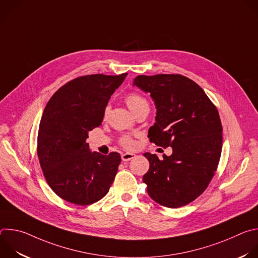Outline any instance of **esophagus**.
<instances>
[{"label": "esophagus", "instance_id": "esophagus-1", "mask_svg": "<svg viewBox=\"0 0 258 258\" xmlns=\"http://www.w3.org/2000/svg\"><path fill=\"white\" fill-rule=\"evenodd\" d=\"M135 156H136V155L133 154V153H123V154L121 155V159H122V161H130V160H132Z\"/></svg>", "mask_w": 258, "mask_h": 258}]
</instances>
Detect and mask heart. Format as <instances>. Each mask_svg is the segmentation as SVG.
<instances>
[{"instance_id":"heart-1","label":"heart","mask_w":258,"mask_h":258,"mask_svg":"<svg viewBox=\"0 0 258 258\" xmlns=\"http://www.w3.org/2000/svg\"><path fill=\"white\" fill-rule=\"evenodd\" d=\"M125 102L128 106V108L132 110L133 113L136 114L139 110L143 109V108H148L149 109V103L148 101L146 100V98H144L142 95L138 94V93H131L126 96L125 98ZM110 107L106 106L105 110H104V116L106 117L109 113ZM119 144L123 147L125 149H134L136 147V142L134 141L133 138L128 137V136H122L119 139Z\"/></svg>"}]
</instances>
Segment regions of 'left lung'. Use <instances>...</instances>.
<instances>
[{"instance_id": "obj_1", "label": "left lung", "mask_w": 258, "mask_h": 258, "mask_svg": "<svg viewBox=\"0 0 258 258\" xmlns=\"http://www.w3.org/2000/svg\"><path fill=\"white\" fill-rule=\"evenodd\" d=\"M134 86L150 93L156 105L150 142L172 148L162 160L144 154L150 163L143 176L147 192L165 207L187 205L205 191L219 162L223 126L217 109L195 82L180 75L139 76Z\"/></svg>"}]
</instances>
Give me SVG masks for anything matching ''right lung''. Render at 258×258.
Returning a JSON list of instances; mask_svg holds the SVG:
<instances>
[{
    "label": "right lung",
    "instance_id": "add662e5",
    "mask_svg": "<svg viewBox=\"0 0 258 258\" xmlns=\"http://www.w3.org/2000/svg\"><path fill=\"white\" fill-rule=\"evenodd\" d=\"M126 76L77 78L62 86L45 107L36 151L48 185L67 202L95 203L112 185L119 153L91 152L87 139L90 131L101 125L110 97Z\"/></svg>",
    "mask_w": 258,
    "mask_h": 258
}]
</instances>
